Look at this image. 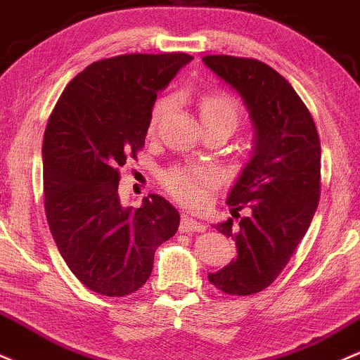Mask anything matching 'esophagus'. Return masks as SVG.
<instances>
[{"label": "esophagus", "instance_id": "obj_1", "mask_svg": "<svg viewBox=\"0 0 360 360\" xmlns=\"http://www.w3.org/2000/svg\"><path fill=\"white\" fill-rule=\"evenodd\" d=\"M205 224L200 223V221L193 219L191 214H184L181 216V224H180V231L181 233H191V231H204Z\"/></svg>", "mask_w": 360, "mask_h": 360}]
</instances>
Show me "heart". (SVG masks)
Returning <instances> with one entry per match:
<instances>
[{"mask_svg": "<svg viewBox=\"0 0 360 360\" xmlns=\"http://www.w3.org/2000/svg\"><path fill=\"white\" fill-rule=\"evenodd\" d=\"M167 110V102H160L155 107L149 120V129L155 131L156 124ZM202 124L214 122V120H228L233 126H236L240 119L238 105L233 98H229L224 93H212L204 96L199 105ZM217 172L205 165H192V167H176L168 169L163 175V185L167 191L175 197L176 200L184 202L187 205H204L207 200L209 192L216 187Z\"/></svg>", "mask_w": 360, "mask_h": 360, "instance_id": "1", "label": "heart"}]
</instances>
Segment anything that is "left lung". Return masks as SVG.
<instances>
[{
    "label": "left lung",
    "mask_w": 360,
    "mask_h": 360,
    "mask_svg": "<svg viewBox=\"0 0 360 360\" xmlns=\"http://www.w3.org/2000/svg\"><path fill=\"white\" fill-rule=\"evenodd\" d=\"M202 60L240 93L255 129L252 160L226 200L234 219L216 224L238 257L209 274L223 292L250 296L276 281L308 231L320 200V137L300 95L267 64L233 56Z\"/></svg>",
    "instance_id": "left-lung-1"
}]
</instances>
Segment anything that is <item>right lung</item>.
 I'll return each mask as SVG.
<instances>
[{"label":"right lung","instance_id":"obj_1","mask_svg":"<svg viewBox=\"0 0 360 360\" xmlns=\"http://www.w3.org/2000/svg\"><path fill=\"white\" fill-rule=\"evenodd\" d=\"M193 58L126 54L102 59L64 88L44 132V205L52 238L93 292L122 297L151 276L156 248L180 214L156 193L122 205L119 168L144 146L153 105Z\"/></svg>","mask_w":360,"mask_h":360}]
</instances>
